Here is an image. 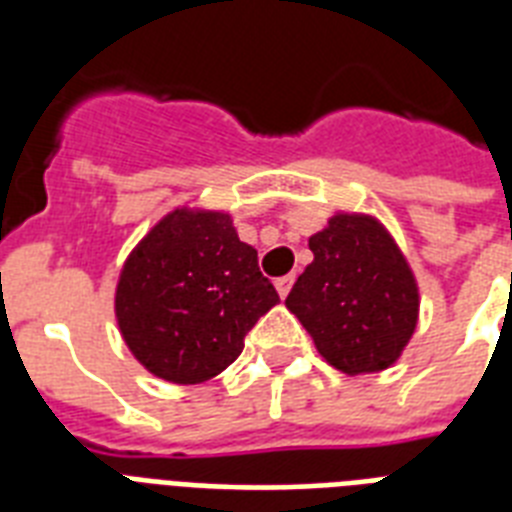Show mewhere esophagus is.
Listing matches in <instances>:
<instances>
[{
    "mask_svg": "<svg viewBox=\"0 0 512 512\" xmlns=\"http://www.w3.org/2000/svg\"><path fill=\"white\" fill-rule=\"evenodd\" d=\"M292 284H295V276H281V279H276V292H279L281 297H287Z\"/></svg>",
    "mask_w": 512,
    "mask_h": 512,
    "instance_id": "1",
    "label": "esophagus"
}]
</instances>
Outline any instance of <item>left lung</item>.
<instances>
[{
  "instance_id": "left-lung-1",
  "label": "left lung",
  "mask_w": 512,
  "mask_h": 512,
  "mask_svg": "<svg viewBox=\"0 0 512 512\" xmlns=\"http://www.w3.org/2000/svg\"><path fill=\"white\" fill-rule=\"evenodd\" d=\"M308 247L313 263L295 281L287 308L316 350L345 374L396 364L417 327L420 292L385 225L372 215L337 212Z\"/></svg>"
}]
</instances>
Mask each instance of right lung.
Returning a JSON list of instances; mask_svg holds the SVG:
<instances>
[{"label":"right lung","instance_id":"right-lung-1","mask_svg":"<svg viewBox=\"0 0 512 512\" xmlns=\"http://www.w3.org/2000/svg\"><path fill=\"white\" fill-rule=\"evenodd\" d=\"M279 292L231 215L175 209L132 249L116 284V321L148 372L177 385L231 366Z\"/></svg>","mask_w":512,"mask_h":512}]
</instances>
